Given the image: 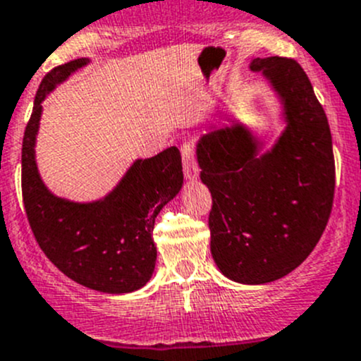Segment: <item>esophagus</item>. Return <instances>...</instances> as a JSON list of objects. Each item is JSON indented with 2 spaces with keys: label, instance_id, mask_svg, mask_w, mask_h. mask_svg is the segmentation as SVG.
<instances>
[{
  "label": "esophagus",
  "instance_id": "1",
  "mask_svg": "<svg viewBox=\"0 0 361 361\" xmlns=\"http://www.w3.org/2000/svg\"><path fill=\"white\" fill-rule=\"evenodd\" d=\"M181 157H183L185 178H188V180H195L199 174V167L194 157V145H192L190 141H185V143L181 145Z\"/></svg>",
  "mask_w": 361,
  "mask_h": 361
}]
</instances>
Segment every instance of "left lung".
<instances>
[{
  "label": "left lung",
  "mask_w": 361,
  "mask_h": 361,
  "mask_svg": "<svg viewBox=\"0 0 361 361\" xmlns=\"http://www.w3.org/2000/svg\"><path fill=\"white\" fill-rule=\"evenodd\" d=\"M283 106L285 129L271 150L241 122L197 141L209 188L211 255L220 272L243 285L290 274L318 245L332 211L336 162L323 106L300 64L255 57Z\"/></svg>",
  "instance_id": "8db88e82"
}]
</instances>
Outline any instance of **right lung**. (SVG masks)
<instances>
[{
  "mask_svg": "<svg viewBox=\"0 0 361 361\" xmlns=\"http://www.w3.org/2000/svg\"><path fill=\"white\" fill-rule=\"evenodd\" d=\"M90 61H69L42 80L23 141V199L36 243L69 279L103 293H129L150 281L157 260L155 218L183 185L176 147L137 159L103 199L73 202L43 183L35 157L42 103L76 69Z\"/></svg>",
  "mask_w": 361,
  "mask_h": 361,
  "instance_id": "obj_1",
  "label": "right lung"
}]
</instances>
